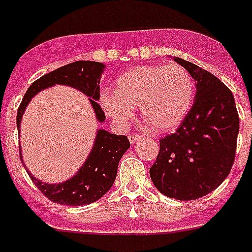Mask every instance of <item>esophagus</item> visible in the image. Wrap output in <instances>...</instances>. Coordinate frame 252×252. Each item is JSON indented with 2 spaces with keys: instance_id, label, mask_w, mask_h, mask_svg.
<instances>
[{
  "instance_id": "34e87169",
  "label": "esophagus",
  "mask_w": 252,
  "mask_h": 252,
  "mask_svg": "<svg viewBox=\"0 0 252 252\" xmlns=\"http://www.w3.org/2000/svg\"><path fill=\"white\" fill-rule=\"evenodd\" d=\"M128 138H129L130 144H134V142H136V141L140 138V136H138V134H136V133H132V134H129V136H128Z\"/></svg>"
}]
</instances>
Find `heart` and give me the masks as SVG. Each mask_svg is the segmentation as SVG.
<instances>
[{
  "label": "heart",
  "instance_id": "heart-1",
  "mask_svg": "<svg viewBox=\"0 0 252 252\" xmlns=\"http://www.w3.org/2000/svg\"><path fill=\"white\" fill-rule=\"evenodd\" d=\"M195 84L185 67L138 66L116 79L115 94H102V108L124 126L140 106L142 119L157 132H167L179 126L193 106Z\"/></svg>",
  "mask_w": 252,
  "mask_h": 252
}]
</instances>
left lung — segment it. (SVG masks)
Segmentation results:
<instances>
[{"label": "left lung", "mask_w": 252, "mask_h": 252, "mask_svg": "<svg viewBox=\"0 0 252 252\" xmlns=\"http://www.w3.org/2000/svg\"><path fill=\"white\" fill-rule=\"evenodd\" d=\"M175 61L197 81V93L181 126L159 141L150 177L167 197L193 200L214 191L230 172L239 118L233 93L225 84L194 63Z\"/></svg>", "instance_id": "1"}]
</instances>
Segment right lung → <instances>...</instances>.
I'll use <instances>...</instances> for the list:
<instances>
[{
	"mask_svg": "<svg viewBox=\"0 0 252 252\" xmlns=\"http://www.w3.org/2000/svg\"><path fill=\"white\" fill-rule=\"evenodd\" d=\"M103 69H105L103 63L77 61L59 67L36 80L28 88V91L24 94L23 101L18 108V114H16L18 130L24 110L31 99L40 91L45 88L54 87L55 84L68 85L87 94L91 98L89 101L93 106L98 122H105V112L97 103L99 99V79ZM129 140L126 138V136L123 134L116 136L105 129H98L91 154L83 167L79 169V172L67 181L61 184H45L40 180L34 179L28 171L27 172L34 185L37 186L38 190L48 199L66 206H84L98 200L111 189L112 184L116 179L119 160L122 159L123 154L129 149ZM20 160H22V154H20Z\"/></svg>",
	"mask_w": 252,
	"mask_h": 252,
	"instance_id": "1",
	"label": "right lung"
}]
</instances>
